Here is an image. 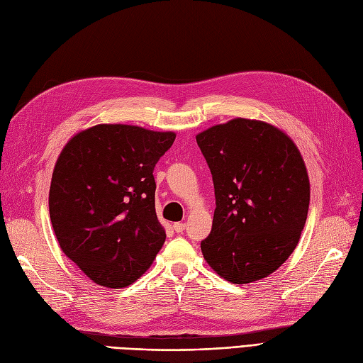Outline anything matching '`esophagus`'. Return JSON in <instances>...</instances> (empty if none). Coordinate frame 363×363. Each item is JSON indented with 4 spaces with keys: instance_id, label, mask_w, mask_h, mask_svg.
<instances>
[{
    "instance_id": "esophagus-1",
    "label": "esophagus",
    "mask_w": 363,
    "mask_h": 363,
    "mask_svg": "<svg viewBox=\"0 0 363 363\" xmlns=\"http://www.w3.org/2000/svg\"><path fill=\"white\" fill-rule=\"evenodd\" d=\"M172 228H174V231H176L177 234H182L183 231H184V228H186V223H183V222H176L172 225Z\"/></svg>"
}]
</instances>
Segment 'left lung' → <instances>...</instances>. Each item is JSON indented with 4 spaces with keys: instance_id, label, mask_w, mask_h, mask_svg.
Masks as SVG:
<instances>
[{
    "instance_id": "obj_1",
    "label": "left lung",
    "mask_w": 363,
    "mask_h": 363,
    "mask_svg": "<svg viewBox=\"0 0 363 363\" xmlns=\"http://www.w3.org/2000/svg\"><path fill=\"white\" fill-rule=\"evenodd\" d=\"M215 184L216 208L201 251L219 277L249 284L291 255L309 208L301 152L269 123L234 118L196 135Z\"/></svg>"
}]
</instances>
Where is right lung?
<instances>
[{
    "instance_id": "1",
    "label": "right lung",
    "mask_w": 363,
    "mask_h": 363,
    "mask_svg": "<svg viewBox=\"0 0 363 363\" xmlns=\"http://www.w3.org/2000/svg\"><path fill=\"white\" fill-rule=\"evenodd\" d=\"M176 140L130 124H97L61 150L49 216L61 251L93 282L123 289L152 266L165 242L153 169Z\"/></svg>"
}]
</instances>
